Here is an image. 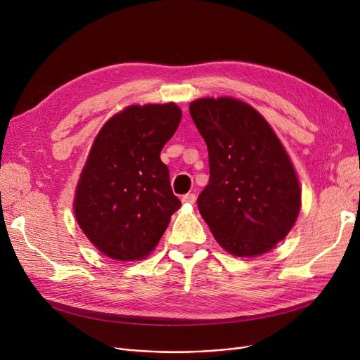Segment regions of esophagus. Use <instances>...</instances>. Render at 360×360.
<instances>
[{
  "label": "esophagus",
  "instance_id": "34e87169",
  "mask_svg": "<svg viewBox=\"0 0 360 360\" xmlns=\"http://www.w3.org/2000/svg\"><path fill=\"white\" fill-rule=\"evenodd\" d=\"M195 200H197L195 194H186V195H182V198H181V201L184 204H194Z\"/></svg>",
  "mask_w": 360,
  "mask_h": 360
}]
</instances>
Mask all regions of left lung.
Listing matches in <instances>:
<instances>
[{
  "label": "left lung",
  "instance_id": "obj_1",
  "mask_svg": "<svg viewBox=\"0 0 360 360\" xmlns=\"http://www.w3.org/2000/svg\"><path fill=\"white\" fill-rule=\"evenodd\" d=\"M191 118L209 150L210 179L198 210L221 247L238 257L270 251L300 210V188L274 131L250 105L198 99Z\"/></svg>",
  "mask_w": 360,
  "mask_h": 360
}]
</instances>
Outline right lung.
I'll return each instance as SVG.
<instances>
[{"label": "right lung", "instance_id": "add662e5", "mask_svg": "<svg viewBox=\"0 0 360 360\" xmlns=\"http://www.w3.org/2000/svg\"><path fill=\"white\" fill-rule=\"evenodd\" d=\"M181 117L175 103L134 105L112 117L94 140L75 191L74 213L84 235L106 257H147L181 207L160 160Z\"/></svg>", "mask_w": 360, "mask_h": 360}]
</instances>
